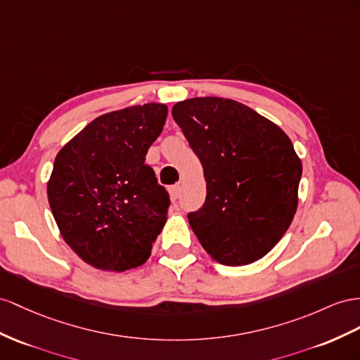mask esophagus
I'll use <instances>...</instances> for the list:
<instances>
[{
  "instance_id": "obj_1",
  "label": "esophagus",
  "mask_w": 360,
  "mask_h": 360,
  "mask_svg": "<svg viewBox=\"0 0 360 360\" xmlns=\"http://www.w3.org/2000/svg\"><path fill=\"white\" fill-rule=\"evenodd\" d=\"M181 184H176V186H173V187H170V198L173 199V200H176V199H179V196H181Z\"/></svg>"
}]
</instances>
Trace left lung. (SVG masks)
<instances>
[{
  "instance_id": "8db88e82",
  "label": "left lung",
  "mask_w": 360,
  "mask_h": 360,
  "mask_svg": "<svg viewBox=\"0 0 360 360\" xmlns=\"http://www.w3.org/2000/svg\"><path fill=\"white\" fill-rule=\"evenodd\" d=\"M172 117L207 182L205 204L188 214L193 233L222 264L263 259L298 208L302 164L290 138L250 106L224 97L178 101Z\"/></svg>"
}]
</instances>
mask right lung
Listing matches in <instances>:
<instances>
[{
  "instance_id": "1",
  "label": "right lung",
  "mask_w": 360,
  "mask_h": 360,
  "mask_svg": "<svg viewBox=\"0 0 360 360\" xmlns=\"http://www.w3.org/2000/svg\"><path fill=\"white\" fill-rule=\"evenodd\" d=\"M167 106L135 105L92 120L54 160L47 196L60 236L100 271L124 272L150 257L169 195L146 165Z\"/></svg>"
}]
</instances>
